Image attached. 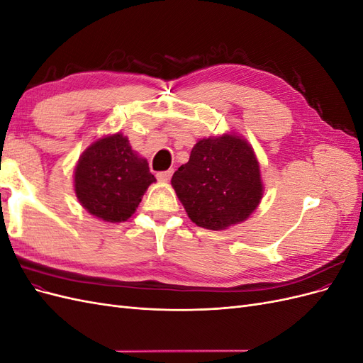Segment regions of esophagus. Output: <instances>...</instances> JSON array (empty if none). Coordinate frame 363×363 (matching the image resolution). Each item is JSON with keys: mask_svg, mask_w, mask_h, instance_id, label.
<instances>
[{"mask_svg": "<svg viewBox=\"0 0 363 363\" xmlns=\"http://www.w3.org/2000/svg\"><path fill=\"white\" fill-rule=\"evenodd\" d=\"M172 177V169H168V171H162V172H157V179L159 180H163V182H168L169 179Z\"/></svg>", "mask_w": 363, "mask_h": 363, "instance_id": "1", "label": "esophagus"}]
</instances>
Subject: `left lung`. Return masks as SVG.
<instances>
[{"instance_id":"left-lung-1","label":"left lung","mask_w":363,"mask_h":363,"mask_svg":"<svg viewBox=\"0 0 363 363\" xmlns=\"http://www.w3.org/2000/svg\"><path fill=\"white\" fill-rule=\"evenodd\" d=\"M171 184L191 221L216 232L244 223L263 196L255 150L233 131L196 142Z\"/></svg>"}]
</instances>
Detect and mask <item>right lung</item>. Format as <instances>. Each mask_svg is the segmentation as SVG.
Returning a JSON list of instances; mask_svg holds the SVG:
<instances>
[{
  "instance_id": "add662e5",
  "label": "right lung",
  "mask_w": 363,
  "mask_h": 363,
  "mask_svg": "<svg viewBox=\"0 0 363 363\" xmlns=\"http://www.w3.org/2000/svg\"><path fill=\"white\" fill-rule=\"evenodd\" d=\"M155 182L147 159L131 150L123 133L94 140L74 169L77 200L92 216L106 223L127 221Z\"/></svg>"
}]
</instances>
